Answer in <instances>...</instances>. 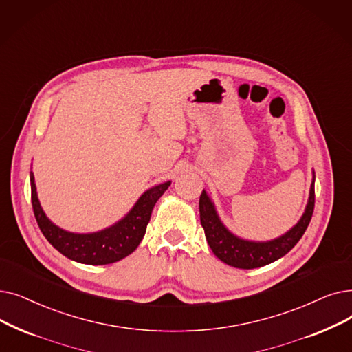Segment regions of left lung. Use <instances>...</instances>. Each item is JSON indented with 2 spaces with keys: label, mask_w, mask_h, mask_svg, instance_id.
<instances>
[{
  "label": "left lung",
  "mask_w": 352,
  "mask_h": 352,
  "mask_svg": "<svg viewBox=\"0 0 352 352\" xmlns=\"http://www.w3.org/2000/svg\"><path fill=\"white\" fill-rule=\"evenodd\" d=\"M312 174L308 204L305 207L302 217L285 234L267 241L246 240L232 233L219 217L211 198L206 190H203L200 195V220L212 253L226 265L239 269L262 267L283 257L290 249L295 248L312 219L315 206V173Z\"/></svg>",
  "instance_id": "left-lung-1"
}]
</instances>
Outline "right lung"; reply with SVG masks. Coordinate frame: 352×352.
Returning a JSON list of instances; mask_svg holds the SVG:
<instances>
[{"mask_svg": "<svg viewBox=\"0 0 352 352\" xmlns=\"http://www.w3.org/2000/svg\"><path fill=\"white\" fill-rule=\"evenodd\" d=\"M30 182H32L34 216L41 233L56 250L69 257L70 261L85 265H109L129 256L140 246L145 236L152 208L171 186V181H166L151 187L138 198V201L133 204L125 217L103 230L94 233H72L60 228L45 216L38 201L33 173H30Z\"/></svg>", "mask_w": 352, "mask_h": 352, "instance_id": "1", "label": "right lung"}]
</instances>
